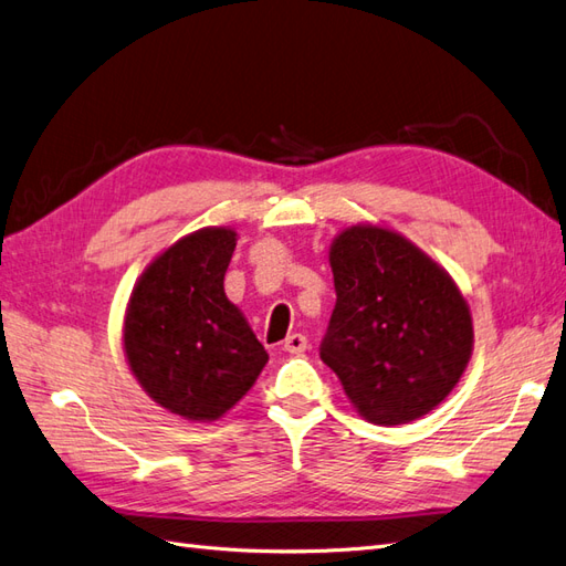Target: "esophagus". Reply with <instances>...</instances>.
Here are the masks:
<instances>
[{
	"label": "esophagus",
	"mask_w": 566,
	"mask_h": 566,
	"mask_svg": "<svg viewBox=\"0 0 566 566\" xmlns=\"http://www.w3.org/2000/svg\"><path fill=\"white\" fill-rule=\"evenodd\" d=\"M307 346H310V343H307V338L302 336V334H291V336H287V338L283 340V350H285V353H291V355L305 353V350H307Z\"/></svg>",
	"instance_id": "34e87169"
}]
</instances>
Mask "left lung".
Listing matches in <instances>:
<instances>
[{
    "instance_id": "obj_1",
    "label": "left lung",
    "mask_w": 566,
    "mask_h": 566,
    "mask_svg": "<svg viewBox=\"0 0 566 566\" xmlns=\"http://www.w3.org/2000/svg\"><path fill=\"white\" fill-rule=\"evenodd\" d=\"M336 307L322 360L357 416L406 424L434 410L473 355L461 287L416 242L384 223L343 228L328 247Z\"/></svg>"
}]
</instances>
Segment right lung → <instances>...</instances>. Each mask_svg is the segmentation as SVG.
Masks as SVG:
<instances>
[{"mask_svg":"<svg viewBox=\"0 0 566 566\" xmlns=\"http://www.w3.org/2000/svg\"><path fill=\"white\" fill-rule=\"evenodd\" d=\"M232 228H201L150 261L124 310L122 348L146 396L189 422H216L254 387L269 353L223 279Z\"/></svg>","mask_w":566,"mask_h":566,"instance_id":"right-lung-1","label":"right lung"}]
</instances>
